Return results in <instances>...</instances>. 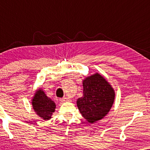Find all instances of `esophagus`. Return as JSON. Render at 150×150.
Masks as SVG:
<instances>
[{
    "label": "esophagus",
    "mask_w": 150,
    "mask_h": 150,
    "mask_svg": "<svg viewBox=\"0 0 150 150\" xmlns=\"http://www.w3.org/2000/svg\"><path fill=\"white\" fill-rule=\"evenodd\" d=\"M60 100L61 102H67V101H69V100L68 99V98H65V97H64V98H60Z\"/></svg>",
    "instance_id": "obj_1"
}]
</instances>
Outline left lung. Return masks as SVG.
<instances>
[{
    "label": "left lung",
    "instance_id": "8db88e82",
    "mask_svg": "<svg viewBox=\"0 0 150 150\" xmlns=\"http://www.w3.org/2000/svg\"><path fill=\"white\" fill-rule=\"evenodd\" d=\"M83 96L77 100L80 112L88 122L103 118L113 104L115 92L109 83L99 74L83 81Z\"/></svg>",
    "mask_w": 150,
    "mask_h": 150
}]
</instances>
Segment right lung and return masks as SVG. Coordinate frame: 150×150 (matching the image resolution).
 I'll return each mask as SVG.
<instances>
[{
	"label": "right lung",
	"instance_id": "obj_1",
	"mask_svg": "<svg viewBox=\"0 0 150 150\" xmlns=\"http://www.w3.org/2000/svg\"><path fill=\"white\" fill-rule=\"evenodd\" d=\"M32 104L36 113L45 120H50L56 107L54 102L41 89L38 90L35 94Z\"/></svg>",
	"mask_w": 150,
	"mask_h": 150
}]
</instances>
